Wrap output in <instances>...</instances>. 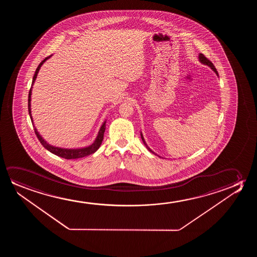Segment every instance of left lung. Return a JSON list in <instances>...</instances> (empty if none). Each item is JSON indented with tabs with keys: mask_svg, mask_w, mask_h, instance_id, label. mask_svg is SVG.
<instances>
[{
	"mask_svg": "<svg viewBox=\"0 0 257 257\" xmlns=\"http://www.w3.org/2000/svg\"><path fill=\"white\" fill-rule=\"evenodd\" d=\"M198 58H199V61H200L201 63L204 64V65H207L208 67H211V69L214 71L215 73H216V74H217V75L218 76V71H217L216 67H214V65L212 64V62H211V60H208L207 58L204 56L203 53H199V57H198ZM141 139H142V141H143V142H144L145 146L147 147V148H148V150L151 152V153H153V154H155L154 152L152 151L150 148H148V146L147 145V143H146V141H145L144 138H143V135H142V134H141Z\"/></svg>",
	"mask_w": 257,
	"mask_h": 257,
	"instance_id": "8db88e82",
	"label": "left lung"
}]
</instances>
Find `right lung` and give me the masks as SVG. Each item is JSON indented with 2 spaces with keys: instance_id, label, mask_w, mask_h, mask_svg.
<instances>
[{
  "instance_id": "right-lung-1",
  "label": "right lung",
  "mask_w": 257,
  "mask_h": 257,
  "mask_svg": "<svg viewBox=\"0 0 257 257\" xmlns=\"http://www.w3.org/2000/svg\"><path fill=\"white\" fill-rule=\"evenodd\" d=\"M51 56H52V55L46 57L45 60H42V61L40 62L39 67H37V69H36L34 76L32 78V87L30 88L28 97L29 114H30V116H31V120H32V123H33V119H32V111H31V97H32V86H33L34 82H35L36 78H37V75H38V73H39L40 67H41V66L44 64V62H45L46 60H48ZM105 123L106 121H104V123H102V126H101L100 130H99L98 134H97V137L95 139V141H94L93 144L88 146L87 148H79V149H67V148H60L53 147V146H51V145L48 144V143L39 135V132L37 131L36 127H34V132H35L37 137H38L39 141H40V143L42 144L44 148L47 149L48 151L51 152L53 155L59 156V157L67 159V160H70V159L82 158V157L92 155V154H94L95 152L97 151V149L100 148V146L102 144V140H103V134H104V132H105Z\"/></svg>"
}]
</instances>
